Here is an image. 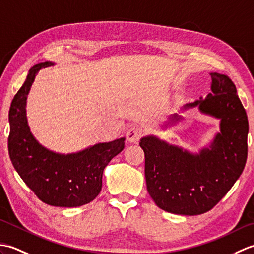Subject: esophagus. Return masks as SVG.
I'll return each instance as SVG.
<instances>
[{
  "instance_id": "34e87169",
  "label": "esophagus",
  "mask_w": 254,
  "mask_h": 254,
  "mask_svg": "<svg viewBox=\"0 0 254 254\" xmlns=\"http://www.w3.org/2000/svg\"><path fill=\"white\" fill-rule=\"evenodd\" d=\"M142 136V132L137 127H131L127 132V138L130 143H137Z\"/></svg>"
}]
</instances>
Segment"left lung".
I'll list each match as a JSON object with an SVG mask.
<instances>
[{
  "mask_svg": "<svg viewBox=\"0 0 254 254\" xmlns=\"http://www.w3.org/2000/svg\"><path fill=\"white\" fill-rule=\"evenodd\" d=\"M210 90L205 98L186 104L219 120V132L198 153L154 135L141 138L145 154L147 191L156 205L168 213L199 215L222 199L244 171L248 156L249 123L236 86L227 75L209 73ZM181 116L175 113L170 121Z\"/></svg>",
  "mask_w": 254,
  "mask_h": 254,
  "instance_id": "1",
  "label": "left lung"
}]
</instances>
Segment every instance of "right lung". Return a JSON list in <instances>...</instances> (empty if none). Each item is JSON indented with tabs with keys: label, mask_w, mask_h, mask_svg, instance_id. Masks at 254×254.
Masks as SVG:
<instances>
[{
	"label": "right lung",
	"mask_w": 254,
	"mask_h": 254,
	"mask_svg": "<svg viewBox=\"0 0 254 254\" xmlns=\"http://www.w3.org/2000/svg\"><path fill=\"white\" fill-rule=\"evenodd\" d=\"M56 65L40 62L32 66L15 95L8 113V153L15 170L42 202L60 207H77L94 201L101 191L102 172L121 153L126 137L98 143L77 153L60 154L37 141L26 116L27 96L41 68Z\"/></svg>",
	"instance_id": "right-lung-1"
}]
</instances>
